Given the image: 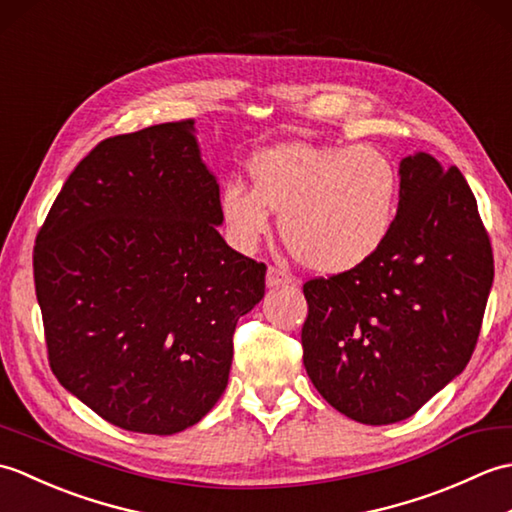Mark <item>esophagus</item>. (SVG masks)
Returning a JSON list of instances; mask_svg holds the SVG:
<instances>
[{
    "label": "esophagus",
    "instance_id": "1",
    "mask_svg": "<svg viewBox=\"0 0 512 512\" xmlns=\"http://www.w3.org/2000/svg\"><path fill=\"white\" fill-rule=\"evenodd\" d=\"M266 284H268V288L288 286V284H295V277H292L290 273H286L284 268L270 266V268H268V273H266Z\"/></svg>",
    "mask_w": 512,
    "mask_h": 512
}]
</instances>
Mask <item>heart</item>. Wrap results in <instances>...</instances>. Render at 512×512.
I'll list each match as a JSON object with an SVG mask.
<instances>
[{"label":"heart","mask_w":512,"mask_h":512,"mask_svg":"<svg viewBox=\"0 0 512 512\" xmlns=\"http://www.w3.org/2000/svg\"><path fill=\"white\" fill-rule=\"evenodd\" d=\"M248 184L231 180L220 217L231 242L253 250L281 211V237L297 262L319 273H350L380 253L398 222L400 176L374 145L284 143L259 151Z\"/></svg>","instance_id":"obj_1"}]
</instances>
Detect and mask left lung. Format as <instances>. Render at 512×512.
Returning <instances> with one entry per match:
<instances>
[{"instance_id":"obj_1","label":"left lung","mask_w":512,"mask_h":512,"mask_svg":"<svg viewBox=\"0 0 512 512\" xmlns=\"http://www.w3.org/2000/svg\"><path fill=\"white\" fill-rule=\"evenodd\" d=\"M400 209L385 248L361 268L303 284V365L347 418L391 424L462 374L493 286V248L458 167L400 162Z\"/></svg>"}]
</instances>
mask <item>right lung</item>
<instances>
[{
  "instance_id": "1",
  "label": "right lung",
  "mask_w": 512,
  "mask_h": 512,
  "mask_svg": "<svg viewBox=\"0 0 512 512\" xmlns=\"http://www.w3.org/2000/svg\"><path fill=\"white\" fill-rule=\"evenodd\" d=\"M193 121L105 138L65 180L32 266L52 374L125 431L173 436L224 394L266 264L217 231Z\"/></svg>"
}]
</instances>
